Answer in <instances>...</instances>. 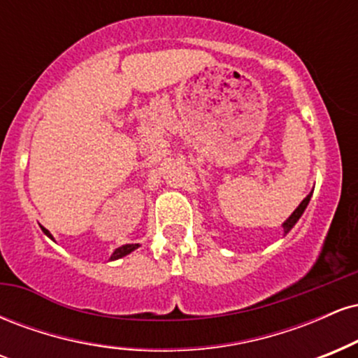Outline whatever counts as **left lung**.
<instances>
[{
    "mask_svg": "<svg viewBox=\"0 0 358 358\" xmlns=\"http://www.w3.org/2000/svg\"><path fill=\"white\" fill-rule=\"evenodd\" d=\"M311 195H313V192H310L308 193V195L305 196V199H303V202L298 205L296 207V210H294L293 213H291L289 217H287V219L282 222V231H285V234H287L291 231V229L294 227V225H296V222L299 220V217L303 215V212L306 210V207H308V203H310V200H311Z\"/></svg>",
    "mask_w": 358,
    "mask_h": 358,
    "instance_id": "1",
    "label": "left lung"
}]
</instances>
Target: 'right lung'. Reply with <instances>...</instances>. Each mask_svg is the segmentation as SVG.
Listing matches in <instances>:
<instances>
[{
	"label": "right lung",
	"mask_w": 358,
	"mask_h": 358,
	"mask_svg": "<svg viewBox=\"0 0 358 358\" xmlns=\"http://www.w3.org/2000/svg\"><path fill=\"white\" fill-rule=\"evenodd\" d=\"M40 227H42V225H40ZM42 231H43L45 236H47V237H50V239L53 241V236H52L50 232L47 231V229L42 227ZM138 248H139V244H126V245H121V248L114 249V252L110 254L109 261H116V259H121V257H124V256H127V254H131V252H133V250H136Z\"/></svg>",
	"instance_id": "obj_1"
}]
</instances>
